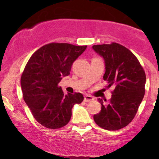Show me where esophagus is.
Listing matches in <instances>:
<instances>
[{"instance_id": "esophagus-1", "label": "esophagus", "mask_w": 159, "mask_h": 159, "mask_svg": "<svg viewBox=\"0 0 159 159\" xmlns=\"http://www.w3.org/2000/svg\"><path fill=\"white\" fill-rule=\"evenodd\" d=\"M94 98L92 97V96H89V95H87V96H84V102H91V101H93V100Z\"/></svg>"}]
</instances>
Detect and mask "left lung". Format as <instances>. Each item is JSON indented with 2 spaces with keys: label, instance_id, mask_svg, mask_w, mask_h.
Masks as SVG:
<instances>
[{
  "label": "left lung",
  "instance_id": "left-lung-1",
  "mask_svg": "<svg viewBox=\"0 0 159 159\" xmlns=\"http://www.w3.org/2000/svg\"><path fill=\"white\" fill-rule=\"evenodd\" d=\"M93 48L103 57L105 73L103 79L114 86L111 99L102 105L101 111L93 116L98 126L116 131L129 125L135 116L145 94L146 74L134 54L119 43L96 45Z\"/></svg>",
  "mask_w": 159,
  "mask_h": 159
}]
</instances>
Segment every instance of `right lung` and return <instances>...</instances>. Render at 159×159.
<instances>
[{
    "mask_svg": "<svg viewBox=\"0 0 159 159\" xmlns=\"http://www.w3.org/2000/svg\"><path fill=\"white\" fill-rule=\"evenodd\" d=\"M87 45L52 43L36 51L25 66L21 77L25 102L38 123L56 129L69 123L75 104L84 100L81 93L64 94L58 86L63 77L85 51Z\"/></svg>",
    "mask_w": 159,
    "mask_h": 159,
    "instance_id": "1",
    "label": "right lung"
}]
</instances>
